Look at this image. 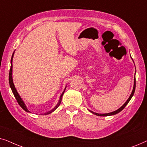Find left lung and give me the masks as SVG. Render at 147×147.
Listing matches in <instances>:
<instances>
[{
  "instance_id": "left-lung-1",
  "label": "left lung",
  "mask_w": 147,
  "mask_h": 147,
  "mask_svg": "<svg viewBox=\"0 0 147 147\" xmlns=\"http://www.w3.org/2000/svg\"><path fill=\"white\" fill-rule=\"evenodd\" d=\"M135 88H136V79H135V78H134V87H133V90H132V93H131V94H130V97L128 98V99L127 100V101H126L125 103H124L123 105H122L121 107H120L119 109H118L117 110H116V111H114V112H110V113H108V114H98V113H96V112H92V111H90L92 112V113H93L94 114H96V115H97V116H110V115H114V114H118V112H121L122 110L124 109V108H125V106L127 105V104L128 103V102H129V101L130 100V99H131L132 98V96L134 95V91H135Z\"/></svg>"
}]
</instances>
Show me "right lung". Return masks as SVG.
Segmentation results:
<instances>
[{
	"label": "right lung",
	"instance_id": "obj_1",
	"mask_svg": "<svg viewBox=\"0 0 147 147\" xmlns=\"http://www.w3.org/2000/svg\"><path fill=\"white\" fill-rule=\"evenodd\" d=\"M13 55H12L11 60V69H10V71H9V80L10 87H11V90H12V92H13L14 96H15L16 100H17L18 104H19L20 106H21V107L22 108H23V109L24 110H25L26 112H29V110H27V107H26L25 104V103H24V102H23V100L21 99V97H20V96L19 95V94H18V92H17V90H16L15 86H14V84H13V77H12V71H13V69H12V68H13V64H12V61H13ZM64 92H65V90H64L63 93L61 94V96H60V100H59V103H58V104H57V105H56L55 107L54 108L53 110H51V111H50V112H48L47 113H46L45 114H48L51 113L52 112H53L54 110H55L56 109V108H57L58 107V106H59L60 105V103H61V102L62 96H63V95Z\"/></svg>",
	"mask_w": 147,
	"mask_h": 147
}]
</instances>
